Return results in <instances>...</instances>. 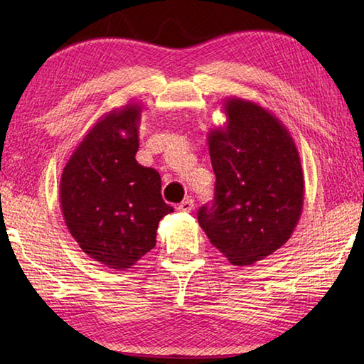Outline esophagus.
Instances as JSON below:
<instances>
[{"mask_svg": "<svg viewBox=\"0 0 364 364\" xmlns=\"http://www.w3.org/2000/svg\"><path fill=\"white\" fill-rule=\"evenodd\" d=\"M176 210L181 213H191L192 210H194V200H191V198L183 200V202L176 206Z\"/></svg>", "mask_w": 364, "mask_h": 364, "instance_id": "esophagus-1", "label": "esophagus"}]
</instances>
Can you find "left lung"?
<instances>
[{
    "label": "left lung",
    "mask_w": 364,
    "mask_h": 364,
    "mask_svg": "<svg viewBox=\"0 0 364 364\" xmlns=\"http://www.w3.org/2000/svg\"><path fill=\"white\" fill-rule=\"evenodd\" d=\"M225 127L208 133L215 192L197 213L210 242L235 266H250L288 242L304 210L305 181L289 131L249 100L223 102Z\"/></svg>",
    "instance_id": "1"
}]
</instances>
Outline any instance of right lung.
Listing matches in <instances>:
<instances>
[{"instance_id":"1","label":"right lung","mask_w":364,"mask_h":364,"mask_svg":"<svg viewBox=\"0 0 364 364\" xmlns=\"http://www.w3.org/2000/svg\"><path fill=\"white\" fill-rule=\"evenodd\" d=\"M142 106L129 103L98 119L60 176V210L75 241L100 264L127 270L156 245V230L173 213L161 176L136 161Z\"/></svg>"}]
</instances>
